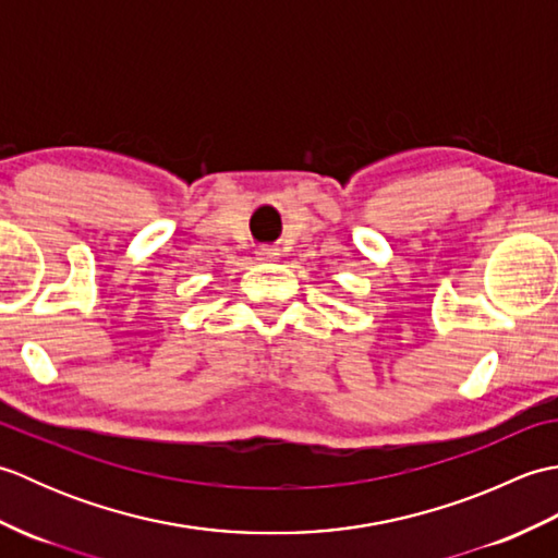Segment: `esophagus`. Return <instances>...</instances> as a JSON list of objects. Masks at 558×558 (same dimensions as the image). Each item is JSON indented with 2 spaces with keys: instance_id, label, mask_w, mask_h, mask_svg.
<instances>
[{
  "instance_id": "esophagus-1",
  "label": "esophagus",
  "mask_w": 558,
  "mask_h": 558,
  "mask_svg": "<svg viewBox=\"0 0 558 558\" xmlns=\"http://www.w3.org/2000/svg\"><path fill=\"white\" fill-rule=\"evenodd\" d=\"M256 258L258 260H276V258H280V248H276V246H260L258 252H256Z\"/></svg>"
}]
</instances>
